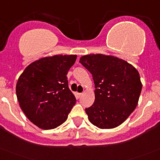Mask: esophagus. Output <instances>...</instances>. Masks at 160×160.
<instances>
[{
	"mask_svg": "<svg viewBox=\"0 0 160 160\" xmlns=\"http://www.w3.org/2000/svg\"><path fill=\"white\" fill-rule=\"evenodd\" d=\"M82 93H80V92H76V93H75L76 97H77V98H78V99L82 97Z\"/></svg>",
	"mask_w": 160,
	"mask_h": 160,
	"instance_id": "esophagus-1",
	"label": "esophagus"
}]
</instances>
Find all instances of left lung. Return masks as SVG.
Listing matches in <instances>:
<instances>
[{"label": "left lung", "instance_id": "obj_1", "mask_svg": "<svg viewBox=\"0 0 160 160\" xmlns=\"http://www.w3.org/2000/svg\"><path fill=\"white\" fill-rule=\"evenodd\" d=\"M79 62L92 74L95 101L86 108L92 124L100 129L118 127L138 105L141 84L138 70L113 56L90 54Z\"/></svg>", "mask_w": 160, "mask_h": 160}]
</instances>
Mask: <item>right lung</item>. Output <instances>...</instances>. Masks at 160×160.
<instances>
[{"label":"right lung","instance_id":"1","mask_svg":"<svg viewBox=\"0 0 160 160\" xmlns=\"http://www.w3.org/2000/svg\"><path fill=\"white\" fill-rule=\"evenodd\" d=\"M76 58V55L46 56L28 65L18 79L19 106L27 118L42 130L63 124L75 104L67 74Z\"/></svg>","mask_w":160,"mask_h":160}]
</instances>
